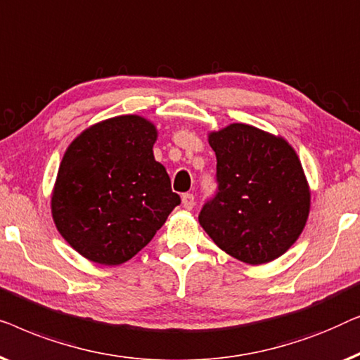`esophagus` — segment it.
Listing matches in <instances>:
<instances>
[{"instance_id":"34e87169","label":"esophagus","mask_w":360,"mask_h":360,"mask_svg":"<svg viewBox=\"0 0 360 360\" xmlns=\"http://www.w3.org/2000/svg\"><path fill=\"white\" fill-rule=\"evenodd\" d=\"M182 205H184V209H187V210L194 209V205H195L194 194H191V192H186V194H182Z\"/></svg>"}]
</instances>
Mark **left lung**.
I'll use <instances>...</instances> for the list:
<instances>
[{"label": "left lung", "mask_w": 360, "mask_h": 360, "mask_svg": "<svg viewBox=\"0 0 360 360\" xmlns=\"http://www.w3.org/2000/svg\"><path fill=\"white\" fill-rule=\"evenodd\" d=\"M217 156V191L199 214L215 245L246 264L282 256L300 236L310 191L285 140L246 124L209 136Z\"/></svg>", "instance_id": "1"}]
</instances>
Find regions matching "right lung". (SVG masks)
<instances>
[{
	"label": "right lung",
	"instance_id": "obj_1",
	"mask_svg": "<svg viewBox=\"0 0 360 360\" xmlns=\"http://www.w3.org/2000/svg\"><path fill=\"white\" fill-rule=\"evenodd\" d=\"M156 129L120 115L84 130L65 153L52 195L62 236L104 266L129 261L148 245L181 197L155 161Z\"/></svg>",
	"mask_w": 360,
	"mask_h": 360
}]
</instances>
